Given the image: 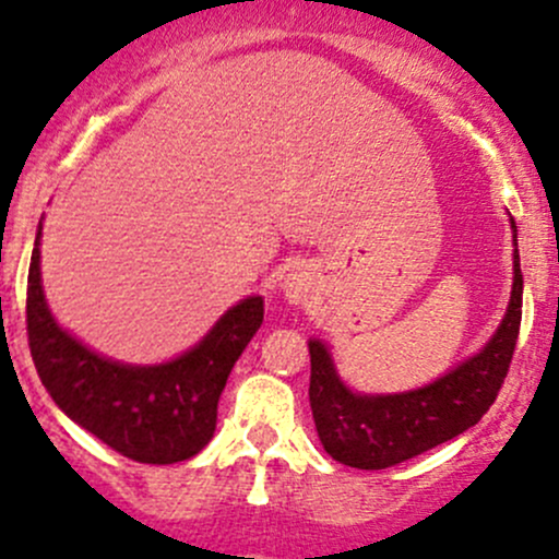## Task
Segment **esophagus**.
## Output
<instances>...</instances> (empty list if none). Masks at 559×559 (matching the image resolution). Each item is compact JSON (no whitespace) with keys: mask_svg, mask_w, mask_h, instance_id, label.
Masks as SVG:
<instances>
[{"mask_svg":"<svg viewBox=\"0 0 559 559\" xmlns=\"http://www.w3.org/2000/svg\"><path fill=\"white\" fill-rule=\"evenodd\" d=\"M284 292H286V297L292 299V302H299V297H302V284H299V281L295 278V275H292V278H286L284 281Z\"/></svg>","mask_w":559,"mask_h":559,"instance_id":"34e87169","label":"esophagus"}]
</instances>
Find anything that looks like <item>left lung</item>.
<instances>
[{
  "label": "left lung",
  "instance_id": "obj_1",
  "mask_svg": "<svg viewBox=\"0 0 559 559\" xmlns=\"http://www.w3.org/2000/svg\"><path fill=\"white\" fill-rule=\"evenodd\" d=\"M516 240V227L512 219ZM522 321V270L514 249V284L507 316L490 343L444 378L418 391L364 396L345 388L326 345L310 340V409L321 444L354 468L396 466L457 437L490 409L512 364Z\"/></svg>",
  "mask_w": 559,
  "mask_h": 559
}]
</instances>
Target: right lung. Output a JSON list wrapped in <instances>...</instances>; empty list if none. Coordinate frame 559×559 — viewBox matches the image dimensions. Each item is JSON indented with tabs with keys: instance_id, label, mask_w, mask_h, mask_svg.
<instances>
[{
	"instance_id": "right-lung-1",
	"label": "right lung",
	"mask_w": 559,
	"mask_h": 559,
	"mask_svg": "<svg viewBox=\"0 0 559 559\" xmlns=\"http://www.w3.org/2000/svg\"><path fill=\"white\" fill-rule=\"evenodd\" d=\"M39 235L26 289V332L39 380L78 426L139 463L187 461L211 442L235 361L262 324V297L240 299L185 356L155 367L109 361L63 332L39 281Z\"/></svg>"
}]
</instances>
